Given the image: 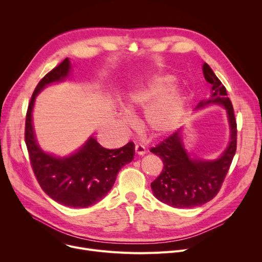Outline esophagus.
<instances>
[{
    "mask_svg": "<svg viewBox=\"0 0 262 262\" xmlns=\"http://www.w3.org/2000/svg\"><path fill=\"white\" fill-rule=\"evenodd\" d=\"M135 152L138 155H144L145 154V147L142 144H136L135 145Z\"/></svg>",
    "mask_w": 262,
    "mask_h": 262,
    "instance_id": "obj_1",
    "label": "esophagus"
}]
</instances>
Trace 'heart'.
I'll return each mask as SVG.
<instances>
[{"label": "heart", "mask_w": 262, "mask_h": 262, "mask_svg": "<svg viewBox=\"0 0 262 262\" xmlns=\"http://www.w3.org/2000/svg\"><path fill=\"white\" fill-rule=\"evenodd\" d=\"M171 87V80L163 76H144L130 88L127 93L126 110L134 112L136 109L145 108L149 102L163 94ZM184 106L180 95L169 94L161 96L150 104L144 115L146 128L155 135H162L169 132L174 125ZM123 121H127L124 116Z\"/></svg>", "instance_id": "1"}]
</instances>
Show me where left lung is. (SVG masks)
Masks as SVG:
<instances>
[{
	"label": "left lung",
	"mask_w": 262,
	"mask_h": 262,
	"mask_svg": "<svg viewBox=\"0 0 262 262\" xmlns=\"http://www.w3.org/2000/svg\"><path fill=\"white\" fill-rule=\"evenodd\" d=\"M203 72L211 85V96L207 101L200 102L196 108L208 104H221L226 108L230 142L223 155L213 161L191 159L183 144L181 130L174 132L150 148L163 163L162 172L150 184L154 195L176 208L198 207L211 201L221 189L237 149V122L226 88L206 62Z\"/></svg>",
	"instance_id": "1"
}]
</instances>
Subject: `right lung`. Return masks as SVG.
Returning a JSON list of instances; mask_svg holds the SVG:
<instances>
[{
	"label": "right lung",
	"instance_id": "add662e5",
	"mask_svg": "<svg viewBox=\"0 0 262 262\" xmlns=\"http://www.w3.org/2000/svg\"><path fill=\"white\" fill-rule=\"evenodd\" d=\"M70 67L66 58L38 82L26 112L24 137L31 166L41 189L63 206L86 208L102 200L113 188L121 168L133 160L135 144L128 142L120 148L108 149L90 138L77 153L66 158L49 155L38 146L32 124L36 95L51 82L64 79Z\"/></svg>",
	"mask_w": 262,
	"mask_h": 262
}]
</instances>
